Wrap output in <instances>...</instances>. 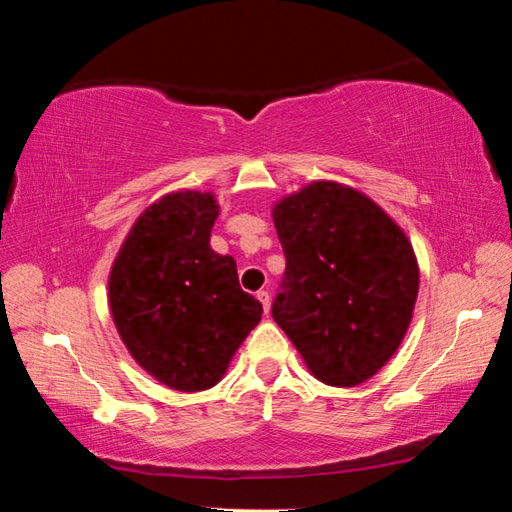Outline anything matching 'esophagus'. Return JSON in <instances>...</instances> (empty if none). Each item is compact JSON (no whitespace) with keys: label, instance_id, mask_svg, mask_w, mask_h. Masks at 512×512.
Returning <instances> with one entry per match:
<instances>
[{"label":"esophagus","instance_id":"obj_1","mask_svg":"<svg viewBox=\"0 0 512 512\" xmlns=\"http://www.w3.org/2000/svg\"><path fill=\"white\" fill-rule=\"evenodd\" d=\"M257 300L262 302V307L268 314V309H271V296H268V291H257Z\"/></svg>","mask_w":512,"mask_h":512}]
</instances>
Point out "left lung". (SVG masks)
I'll return each mask as SVG.
<instances>
[{"mask_svg": "<svg viewBox=\"0 0 512 512\" xmlns=\"http://www.w3.org/2000/svg\"><path fill=\"white\" fill-rule=\"evenodd\" d=\"M287 257L273 320L329 386H359L400 348L420 271L409 239L366 194L318 180L273 207Z\"/></svg>", "mask_w": 512, "mask_h": 512, "instance_id": "obj_1", "label": "left lung"}]
</instances>
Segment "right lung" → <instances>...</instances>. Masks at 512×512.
Returning a JSON list of instances; mask_svg holds the SVG:
<instances>
[{
    "mask_svg": "<svg viewBox=\"0 0 512 512\" xmlns=\"http://www.w3.org/2000/svg\"><path fill=\"white\" fill-rule=\"evenodd\" d=\"M212 194L173 192L146 207L119 248L108 300L133 359L173 391L219 384L262 305L241 291L237 262L210 248Z\"/></svg>",
    "mask_w": 512,
    "mask_h": 512,
    "instance_id": "obj_1",
    "label": "right lung"
}]
</instances>
